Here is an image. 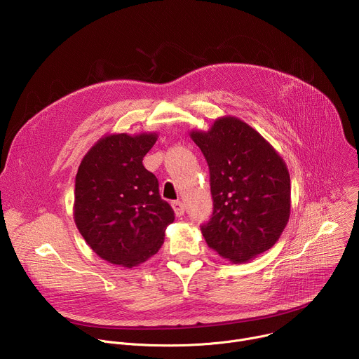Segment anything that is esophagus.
Returning a JSON list of instances; mask_svg holds the SVG:
<instances>
[{"label": "esophagus", "mask_w": 359, "mask_h": 359, "mask_svg": "<svg viewBox=\"0 0 359 359\" xmlns=\"http://www.w3.org/2000/svg\"><path fill=\"white\" fill-rule=\"evenodd\" d=\"M172 208H173V210H175V213H176L177 217H180V216L184 215V206H183L182 201H179V200L172 201Z\"/></svg>", "instance_id": "esophagus-1"}]
</instances>
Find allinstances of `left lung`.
Instances as JSON below:
<instances>
[{
    "label": "left lung",
    "instance_id": "1",
    "mask_svg": "<svg viewBox=\"0 0 359 359\" xmlns=\"http://www.w3.org/2000/svg\"><path fill=\"white\" fill-rule=\"evenodd\" d=\"M190 136L210 170L213 213L201 226L204 240L234 264L257 257L277 243L290 219L285 162L257 130L234 116Z\"/></svg>",
    "mask_w": 359,
    "mask_h": 359
}]
</instances>
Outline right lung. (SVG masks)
I'll return each instance as SVG.
<instances>
[{"label":"right lung","instance_id":"1","mask_svg":"<svg viewBox=\"0 0 359 359\" xmlns=\"http://www.w3.org/2000/svg\"><path fill=\"white\" fill-rule=\"evenodd\" d=\"M156 133H114L99 139L75 177V224L100 259L126 269L155 255L175 212L142 161Z\"/></svg>","mask_w":359,"mask_h":359}]
</instances>
